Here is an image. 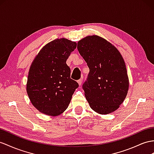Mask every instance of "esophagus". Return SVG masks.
<instances>
[{
    "instance_id": "obj_1",
    "label": "esophagus",
    "mask_w": 154,
    "mask_h": 154,
    "mask_svg": "<svg viewBox=\"0 0 154 154\" xmlns=\"http://www.w3.org/2000/svg\"><path fill=\"white\" fill-rule=\"evenodd\" d=\"M77 82H78L79 85L81 86V83H82V79H80L79 80L77 81Z\"/></svg>"
}]
</instances>
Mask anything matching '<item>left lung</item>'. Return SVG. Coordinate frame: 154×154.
I'll list each match as a JSON object with an SVG mask.
<instances>
[{
    "mask_svg": "<svg viewBox=\"0 0 154 154\" xmlns=\"http://www.w3.org/2000/svg\"><path fill=\"white\" fill-rule=\"evenodd\" d=\"M77 49L90 69L82 89L90 107L101 115L116 111L129 88L127 70L120 52L97 36L81 39L77 43Z\"/></svg>",
    "mask_w": 154,
    "mask_h": 154,
    "instance_id": "obj_1",
    "label": "left lung"
}]
</instances>
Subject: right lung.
Returning <instances> with one entry per match:
<instances>
[{
	"instance_id": "right-lung-1",
	"label": "right lung",
	"mask_w": 154,
	"mask_h": 154,
	"mask_svg": "<svg viewBox=\"0 0 154 154\" xmlns=\"http://www.w3.org/2000/svg\"><path fill=\"white\" fill-rule=\"evenodd\" d=\"M77 43L57 39L40 50L29 70L26 91L31 103L39 111L57 116L68 108L79 84L70 78L66 60Z\"/></svg>"
}]
</instances>
